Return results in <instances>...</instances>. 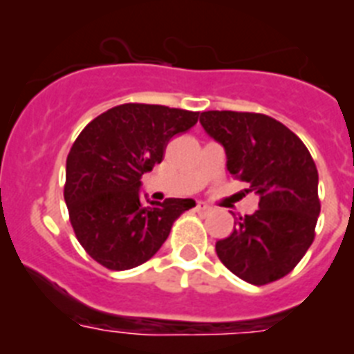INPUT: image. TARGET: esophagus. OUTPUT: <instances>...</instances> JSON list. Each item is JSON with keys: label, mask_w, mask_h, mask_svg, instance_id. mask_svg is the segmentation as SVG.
<instances>
[{"label": "esophagus", "mask_w": 354, "mask_h": 354, "mask_svg": "<svg viewBox=\"0 0 354 354\" xmlns=\"http://www.w3.org/2000/svg\"><path fill=\"white\" fill-rule=\"evenodd\" d=\"M196 212H199V214H210L212 207H208L205 201H198V205H196Z\"/></svg>", "instance_id": "esophagus-1"}]
</instances>
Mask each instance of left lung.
<instances>
[{"label":"left lung","instance_id":"obj_1","mask_svg":"<svg viewBox=\"0 0 354 354\" xmlns=\"http://www.w3.org/2000/svg\"><path fill=\"white\" fill-rule=\"evenodd\" d=\"M199 122L224 147L230 173L260 198L258 210L236 217L232 235L217 241V257L248 283L283 278L315 236L321 203L312 155L296 133L263 113L210 110Z\"/></svg>","mask_w":354,"mask_h":354}]
</instances>
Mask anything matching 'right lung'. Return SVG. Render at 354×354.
Here are the masks:
<instances>
[{
	"label": "right lung",
	"mask_w": 354,
	"mask_h": 354,
	"mask_svg": "<svg viewBox=\"0 0 354 354\" xmlns=\"http://www.w3.org/2000/svg\"><path fill=\"white\" fill-rule=\"evenodd\" d=\"M198 112L162 104H119L78 135L66 164V198L76 239L97 263L133 269L162 248L194 199L140 198L144 173L162 162L169 140L198 122Z\"/></svg>",
	"instance_id": "right-lung-1"
}]
</instances>
